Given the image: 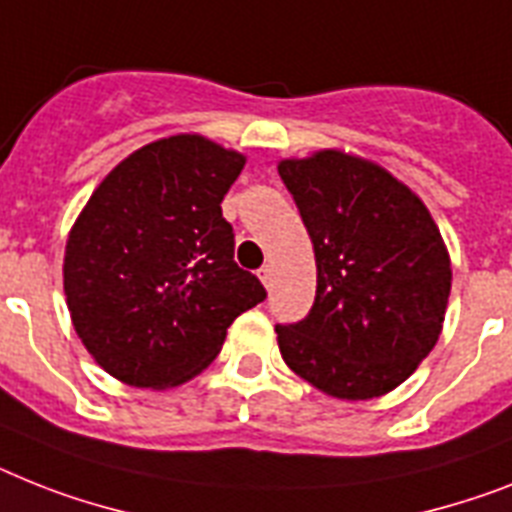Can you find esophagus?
<instances>
[{"label":"esophagus","mask_w":512,"mask_h":512,"mask_svg":"<svg viewBox=\"0 0 512 512\" xmlns=\"http://www.w3.org/2000/svg\"><path fill=\"white\" fill-rule=\"evenodd\" d=\"M259 280L264 282V287H272V266L266 264L259 269Z\"/></svg>","instance_id":"esophagus-1"}]
</instances>
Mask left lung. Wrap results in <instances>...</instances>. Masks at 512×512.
<instances>
[{
	"label": "left lung",
	"mask_w": 512,
	"mask_h": 512,
	"mask_svg": "<svg viewBox=\"0 0 512 512\" xmlns=\"http://www.w3.org/2000/svg\"><path fill=\"white\" fill-rule=\"evenodd\" d=\"M316 256V298L277 324L285 363L337 400H371L411 377L437 345L453 285L424 201L379 164L322 149L277 164Z\"/></svg>",
	"instance_id": "left-lung-1"
}]
</instances>
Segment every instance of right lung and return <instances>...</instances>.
Returning a JSON list of instances; mask_svg holds the SVG:
<instances>
[{"label":"right lung","instance_id":"add662e5","mask_svg":"<svg viewBox=\"0 0 512 512\" xmlns=\"http://www.w3.org/2000/svg\"><path fill=\"white\" fill-rule=\"evenodd\" d=\"M246 156L180 133L122 159L91 193L65 246L80 342L114 379L167 390L209 366L227 327L266 298L232 259L222 198Z\"/></svg>","mask_w":512,"mask_h":512}]
</instances>
